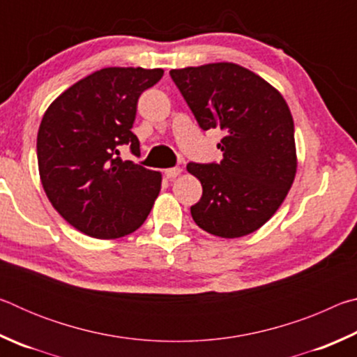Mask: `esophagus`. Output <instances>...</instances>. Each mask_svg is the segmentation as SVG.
Listing matches in <instances>:
<instances>
[{"label":"esophagus","instance_id":"34e87169","mask_svg":"<svg viewBox=\"0 0 357 357\" xmlns=\"http://www.w3.org/2000/svg\"><path fill=\"white\" fill-rule=\"evenodd\" d=\"M181 172L183 170H181L179 167H172V168H167V170H164V174H165V178L173 179V178H176Z\"/></svg>","mask_w":357,"mask_h":357}]
</instances>
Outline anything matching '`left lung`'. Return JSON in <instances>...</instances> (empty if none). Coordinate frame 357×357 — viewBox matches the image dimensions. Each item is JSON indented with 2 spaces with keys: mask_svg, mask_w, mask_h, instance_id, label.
Returning <instances> with one entry per match:
<instances>
[{
  "mask_svg": "<svg viewBox=\"0 0 357 357\" xmlns=\"http://www.w3.org/2000/svg\"><path fill=\"white\" fill-rule=\"evenodd\" d=\"M203 130L220 128L219 164H187L203 195L193 220L220 238H241L264 225L285 200L296 174L294 124L285 99L252 70L215 63L170 70Z\"/></svg>",
  "mask_w": 357,
  "mask_h": 357,
  "instance_id": "8db88e82",
  "label": "left lung"
}]
</instances>
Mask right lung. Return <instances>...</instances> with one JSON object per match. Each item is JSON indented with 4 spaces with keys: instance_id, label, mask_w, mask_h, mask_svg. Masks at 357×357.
Segmentation results:
<instances>
[{
    "instance_id": "1",
    "label": "right lung",
    "mask_w": 357,
    "mask_h": 357,
    "mask_svg": "<svg viewBox=\"0 0 357 357\" xmlns=\"http://www.w3.org/2000/svg\"><path fill=\"white\" fill-rule=\"evenodd\" d=\"M162 69L107 68L84 77L48 107L38 134L42 185L59 214L88 236L114 239L146 220L160 192L159 172L121 160L140 153L132 132L137 102Z\"/></svg>"
}]
</instances>
